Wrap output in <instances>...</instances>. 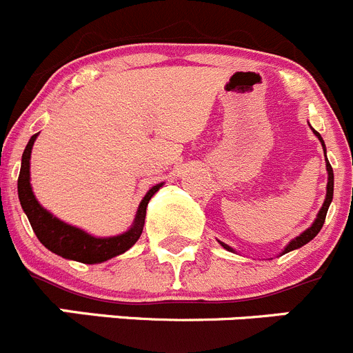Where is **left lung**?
Listing matches in <instances>:
<instances>
[{"label":"left lung","instance_id":"left-lung-1","mask_svg":"<svg viewBox=\"0 0 353 353\" xmlns=\"http://www.w3.org/2000/svg\"><path fill=\"white\" fill-rule=\"evenodd\" d=\"M312 130H314V128H312ZM314 133H315V137H317V139L321 140L322 149H324V154H325L324 140H322V137L319 135V133L315 132V130H314ZM325 170H327V187H325V189H327V190H325V199H324V204H322L321 211H319V213H317V218H315L314 223H312L310 227H308V229L305 230V232H301L300 236L294 237V239L291 241V243L288 244L286 248H284L283 254H284V253H290V251H293V250H298V248H301V246H305V244L310 243V241L314 239V237L317 236L319 232H321L322 225H324V220H325V214H327V210H330V204H331V201H333V189H334V174H333V168H331V164H330V161H327V157H325ZM220 244H221V246H223L225 250H227V251H234L232 248L227 246V244H225V243H220Z\"/></svg>","mask_w":353,"mask_h":353}]
</instances>
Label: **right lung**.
<instances>
[{
    "instance_id": "right-lung-1",
    "label": "right lung",
    "mask_w": 353,
    "mask_h": 353,
    "mask_svg": "<svg viewBox=\"0 0 353 353\" xmlns=\"http://www.w3.org/2000/svg\"><path fill=\"white\" fill-rule=\"evenodd\" d=\"M36 139H38V133L31 137L22 154V166H20L17 189H19L20 206H22L23 213L28 214L29 223H31L39 243L59 256L81 261V263H102V261H107L117 254L124 253V251H128L142 236L147 204H149L150 197L163 187V183H157L145 194V197L140 203L139 211H137L132 229L114 237H93L86 234L85 230L53 216L50 211H46L38 203V199L32 194L31 171H29L31 163L29 161H31L32 145H34Z\"/></svg>"
}]
</instances>
